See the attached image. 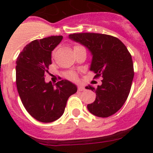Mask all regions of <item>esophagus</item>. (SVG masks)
<instances>
[{"instance_id": "1", "label": "esophagus", "mask_w": 153, "mask_h": 153, "mask_svg": "<svg viewBox=\"0 0 153 153\" xmlns=\"http://www.w3.org/2000/svg\"><path fill=\"white\" fill-rule=\"evenodd\" d=\"M85 90V88L83 87V86H82V85H79V86H78V90H79V91H83V90Z\"/></svg>"}]
</instances>
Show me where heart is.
Returning <instances> with one entry per match:
<instances>
[{
  "instance_id": "1",
  "label": "heart",
  "mask_w": 153,
  "mask_h": 153,
  "mask_svg": "<svg viewBox=\"0 0 153 153\" xmlns=\"http://www.w3.org/2000/svg\"><path fill=\"white\" fill-rule=\"evenodd\" d=\"M79 47H79V46H76V47H75L74 49H76V48H79ZM53 54H54V51L53 52ZM67 76H68L69 78H71V79H76V74H74V73H68V74H67Z\"/></svg>"
}]
</instances>
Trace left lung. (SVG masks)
I'll list each match as a JSON object with an SVG mask.
<instances>
[{"label":"left lung","mask_w":153,"mask_h":153,"mask_svg":"<svg viewBox=\"0 0 153 153\" xmlns=\"http://www.w3.org/2000/svg\"><path fill=\"white\" fill-rule=\"evenodd\" d=\"M69 39L86 47L92 56L90 70L101 76L102 84L95 89L96 100L87 105L89 111L98 117H109L123 106L130 92L134 76L132 56L122 41L110 35L80 33L69 35Z\"/></svg>","instance_id":"obj_1"}]
</instances>
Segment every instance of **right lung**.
I'll list each match as a JSON object with an SVG mask.
<instances>
[{
  "label": "right lung",
  "mask_w": 153,
  "mask_h": 153,
  "mask_svg": "<svg viewBox=\"0 0 153 153\" xmlns=\"http://www.w3.org/2000/svg\"><path fill=\"white\" fill-rule=\"evenodd\" d=\"M62 40V36H52L33 40L16 61V83L21 102L31 117L42 123L60 118L68 98L77 91L76 86L67 79L55 84L45 82L44 74L52 63V51Z\"/></svg>",
  "instance_id": "add662e5"
}]
</instances>
